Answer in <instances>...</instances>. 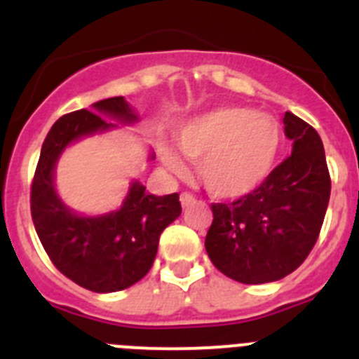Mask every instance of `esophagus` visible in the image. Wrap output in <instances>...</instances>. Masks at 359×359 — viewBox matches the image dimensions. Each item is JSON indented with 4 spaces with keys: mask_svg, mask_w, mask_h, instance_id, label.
<instances>
[{
    "mask_svg": "<svg viewBox=\"0 0 359 359\" xmlns=\"http://www.w3.org/2000/svg\"><path fill=\"white\" fill-rule=\"evenodd\" d=\"M180 201H182L183 208H187V207H190V205H192V203L196 201V198L192 194H190V192H183L182 198H180Z\"/></svg>",
    "mask_w": 359,
    "mask_h": 359,
    "instance_id": "obj_1",
    "label": "esophagus"
}]
</instances>
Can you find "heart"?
I'll use <instances>...</instances> for the list:
<instances>
[{
  "label": "heart",
  "mask_w": 359,
  "mask_h": 359,
  "mask_svg": "<svg viewBox=\"0 0 359 359\" xmlns=\"http://www.w3.org/2000/svg\"><path fill=\"white\" fill-rule=\"evenodd\" d=\"M176 142L187 158L198 161L199 177L212 196L237 199L266 182L282 131L271 115L246 106H219L183 123ZM160 154L172 172H185L182 156L170 145L161 144Z\"/></svg>",
  "instance_id": "b5f03b06"
}]
</instances>
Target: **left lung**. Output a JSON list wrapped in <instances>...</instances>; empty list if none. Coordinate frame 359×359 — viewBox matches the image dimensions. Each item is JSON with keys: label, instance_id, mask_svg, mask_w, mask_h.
<instances>
[{"label": "left lung", "instance_id": "obj_1", "mask_svg": "<svg viewBox=\"0 0 359 359\" xmlns=\"http://www.w3.org/2000/svg\"><path fill=\"white\" fill-rule=\"evenodd\" d=\"M284 133L291 156L252 194L212 203L205 248L212 264L243 284L275 282L307 259L322 230L331 176L318 133L287 111Z\"/></svg>", "mask_w": 359, "mask_h": 359}]
</instances>
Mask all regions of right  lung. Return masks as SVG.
I'll list each match as a JSON object with an SVG mask.
<instances>
[{
	"mask_svg": "<svg viewBox=\"0 0 359 359\" xmlns=\"http://www.w3.org/2000/svg\"><path fill=\"white\" fill-rule=\"evenodd\" d=\"M104 116L133 123L123 97L93 104V109L61 116L46 135L30 192L32 221L44 252L62 275L95 293H113L147 275L158 252L161 231L182 214L180 196L149 194L135 182L120 210L84 217L69 210L53 187V170L61 152L82 136L115 128Z\"/></svg>",
	"mask_w": 359,
	"mask_h": 359,
	"instance_id": "right-lung-1",
	"label": "right lung"
}]
</instances>
